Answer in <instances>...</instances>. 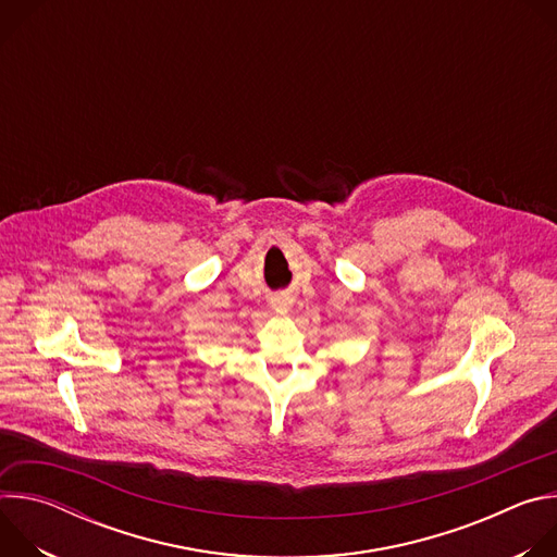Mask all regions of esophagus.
<instances>
[{"label":"esophagus","instance_id":"esophagus-1","mask_svg":"<svg viewBox=\"0 0 557 557\" xmlns=\"http://www.w3.org/2000/svg\"><path fill=\"white\" fill-rule=\"evenodd\" d=\"M290 304H293V299H290L288 293H280L271 299V308L277 310V312H286L290 308Z\"/></svg>","mask_w":557,"mask_h":557}]
</instances>
